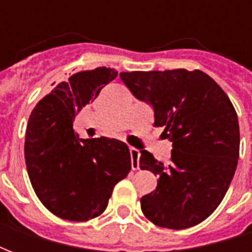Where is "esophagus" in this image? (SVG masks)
<instances>
[{
    "instance_id": "1",
    "label": "esophagus",
    "mask_w": 252,
    "mask_h": 252,
    "mask_svg": "<svg viewBox=\"0 0 252 252\" xmlns=\"http://www.w3.org/2000/svg\"><path fill=\"white\" fill-rule=\"evenodd\" d=\"M129 153H131L132 170H137L139 169V158H140V153H139V150H136V148H133V147L129 148Z\"/></svg>"
}]
</instances>
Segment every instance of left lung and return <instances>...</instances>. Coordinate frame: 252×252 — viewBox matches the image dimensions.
I'll return each instance as SVG.
<instances>
[{"label":"left lung","mask_w":252,"mask_h":252,"mask_svg":"<svg viewBox=\"0 0 252 252\" xmlns=\"http://www.w3.org/2000/svg\"><path fill=\"white\" fill-rule=\"evenodd\" d=\"M136 98L153 105L155 126L173 142L164 166L148 151L139 164L158 177L140 200L155 225L185 229L204 221L227 193L238 166L240 133L236 110L208 74L185 68L120 72Z\"/></svg>","instance_id":"left-lung-1"}]
</instances>
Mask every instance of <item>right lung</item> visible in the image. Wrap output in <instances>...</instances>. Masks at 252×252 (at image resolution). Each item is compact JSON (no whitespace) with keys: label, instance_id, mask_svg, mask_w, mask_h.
Returning a JSON list of instances; mask_svg holds the SVG:
<instances>
[{"label":"right lung","instance_id":"right-lung-1","mask_svg":"<svg viewBox=\"0 0 252 252\" xmlns=\"http://www.w3.org/2000/svg\"><path fill=\"white\" fill-rule=\"evenodd\" d=\"M117 77L109 67L79 71L36 104L25 132V164L41 204L61 219L88 221L108 206L113 188L131 171L126 143L79 139L72 123Z\"/></svg>","mask_w":252,"mask_h":252}]
</instances>
